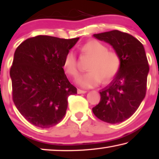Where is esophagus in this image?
I'll use <instances>...</instances> for the list:
<instances>
[{
  "label": "esophagus",
  "instance_id": "esophagus-1",
  "mask_svg": "<svg viewBox=\"0 0 159 159\" xmlns=\"http://www.w3.org/2000/svg\"><path fill=\"white\" fill-rule=\"evenodd\" d=\"M77 93L79 94H81V93H87V91H84V90H80V89H78L77 90Z\"/></svg>",
  "mask_w": 159,
  "mask_h": 159
}]
</instances>
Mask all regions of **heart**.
<instances>
[{"mask_svg":"<svg viewBox=\"0 0 159 159\" xmlns=\"http://www.w3.org/2000/svg\"><path fill=\"white\" fill-rule=\"evenodd\" d=\"M83 54L92 57L89 72L78 78L77 84L84 88L98 86L103 79L108 80L118 73L120 60L117 53L107 49L105 45L97 40H91L80 47ZM63 69L69 76L75 78L79 74L77 59L73 51H68L63 61Z\"/></svg>","mask_w":159,"mask_h":159,"instance_id":"1","label":"heart"}]
</instances>
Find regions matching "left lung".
Segmentation results:
<instances>
[{
  "mask_svg": "<svg viewBox=\"0 0 159 159\" xmlns=\"http://www.w3.org/2000/svg\"><path fill=\"white\" fill-rule=\"evenodd\" d=\"M93 37L113 47L120 66L112 82L100 91V102L92 111L104 122L118 124L131 117L145 98L149 71L145 50L136 38L117 30Z\"/></svg>",
  "mask_w": 159,
  "mask_h": 159,
  "instance_id": "1",
  "label": "left lung"
}]
</instances>
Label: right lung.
<instances>
[{
    "label": "right lung",
    "instance_id": "obj_1",
    "mask_svg": "<svg viewBox=\"0 0 159 159\" xmlns=\"http://www.w3.org/2000/svg\"><path fill=\"white\" fill-rule=\"evenodd\" d=\"M79 40L38 35L16 50L10 70L13 100L21 115L35 126L47 129L60 123L68 97L77 93L65 74L63 61Z\"/></svg>",
    "mask_w": 159,
    "mask_h": 159
}]
</instances>
